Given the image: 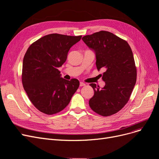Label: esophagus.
I'll return each instance as SVG.
<instances>
[{
  "label": "esophagus",
  "instance_id": "1",
  "mask_svg": "<svg viewBox=\"0 0 159 159\" xmlns=\"http://www.w3.org/2000/svg\"><path fill=\"white\" fill-rule=\"evenodd\" d=\"M80 86H84V85H85V84L84 83V82H81H81L80 83Z\"/></svg>",
  "mask_w": 159,
  "mask_h": 159
}]
</instances>
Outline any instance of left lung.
<instances>
[{"instance_id":"8db88e82","label":"left lung","mask_w":159,"mask_h":159,"mask_svg":"<svg viewBox=\"0 0 159 159\" xmlns=\"http://www.w3.org/2000/svg\"><path fill=\"white\" fill-rule=\"evenodd\" d=\"M85 44L95 51L96 66L105 71L102 89L89 85L94 95L89 105L94 112L103 117L117 113L127 104L137 81V68L127 42L107 31L102 30L82 38Z\"/></svg>"}]
</instances>
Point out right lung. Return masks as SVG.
<instances>
[{
  "instance_id": "obj_1",
  "label": "right lung",
  "mask_w": 159,
  "mask_h": 159,
  "mask_svg": "<svg viewBox=\"0 0 159 159\" xmlns=\"http://www.w3.org/2000/svg\"><path fill=\"white\" fill-rule=\"evenodd\" d=\"M81 38V36L50 34L28 48L23 59L22 82L31 103L40 112H60L79 88L77 79L61 78L58 68L66 61L70 48Z\"/></svg>"
}]
</instances>
